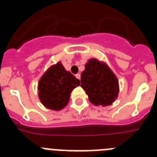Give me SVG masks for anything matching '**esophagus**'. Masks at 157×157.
Segmentation results:
<instances>
[{"instance_id":"34e87169","label":"esophagus","mask_w":157,"mask_h":157,"mask_svg":"<svg viewBox=\"0 0 157 157\" xmlns=\"http://www.w3.org/2000/svg\"><path fill=\"white\" fill-rule=\"evenodd\" d=\"M75 77L77 78L78 79H79V80H80V78H81V75H80V74H76Z\"/></svg>"}]
</instances>
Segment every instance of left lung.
<instances>
[{"label":"left lung","instance_id":"8db88e82","mask_svg":"<svg viewBox=\"0 0 157 157\" xmlns=\"http://www.w3.org/2000/svg\"><path fill=\"white\" fill-rule=\"evenodd\" d=\"M81 86L90 101L98 106L111 105L119 94V81L105 63L90 59L81 75Z\"/></svg>","mask_w":157,"mask_h":157}]
</instances>
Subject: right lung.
I'll return each instance as SVG.
<instances>
[{"mask_svg": "<svg viewBox=\"0 0 157 157\" xmlns=\"http://www.w3.org/2000/svg\"><path fill=\"white\" fill-rule=\"evenodd\" d=\"M79 85V79L65 70L61 62H58L51 66L40 78L38 97L47 109L61 110L68 103L71 91Z\"/></svg>", "mask_w": 157, "mask_h": 157, "instance_id": "add662e5", "label": "right lung"}]
</instances>
